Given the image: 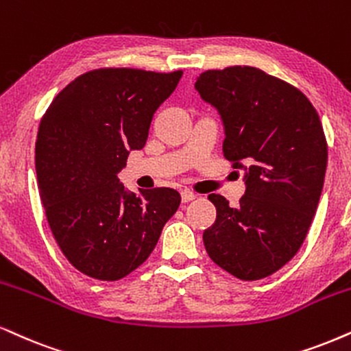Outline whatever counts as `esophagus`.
<instances>
[{"label": "esophagus", "instance_id": "34e87169", "mask_svg": "<svg viewBox=\"0 0 351 351\" xmlns=\"http://www.w3.org/2000/svg\"><path fill=\"white\" fill-rule=\"evenodd\" d=\"M194 197H196V194H194L193 191H189V189L181 191V201L183 202H191Z\"/></svg>", "mask_w": 351, "mask_h": 351}]
</instances>
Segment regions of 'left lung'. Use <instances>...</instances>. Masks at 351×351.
Listing matches in <instances>:
<instances>
[{
	"mask_svg": "<svg viewBox=\"0 0 351 351\" xmlns=\"http://www.w3.org/2000/svg\"><path fill=\"white\" fill-rule=\"evenodd\" d=\"M223 123V157L245 171V196L208 201L217 219L202 234L210 259L241 280L282 269L303 245L321 197L327 143L303 92L251 66L206 71L194 84Z\"/></svg>",
	"mask_w": 351,
	"mask_h": 351,
	"instance_id": "obj_1",
	"label": "left lung"
}]
</instances>
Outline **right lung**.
Masks as SVG:
<instances>
[{"label": "right lung", "instance_id": "1", "mask_svg": "<svg viewBox=\"0 0 351 351\" xmlns=\"http://www.w3.org/2000/svg\"><path fill=\"white\" fill-rule=\"evenodd\" d=\"M183 71L94 69L68 84L43 114L35 170L48 225L66 259L97 280H119L154 251L181 196L124 189L118 173L145 145L157 108Z\"/></svg>", "mask_w": 351, "mask_h": 351}]
</instances>
